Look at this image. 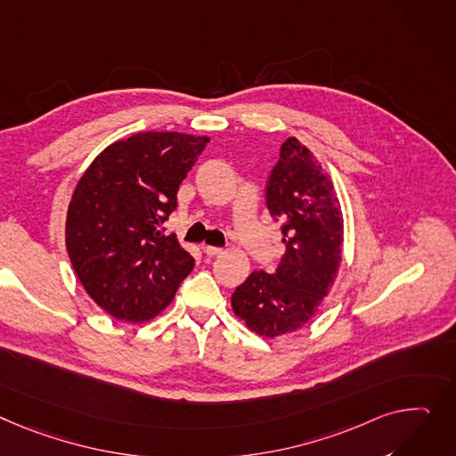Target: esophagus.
Returning a JSON list of instances; mask_svg holds the SVG:
<instances>
[{
  "label": "esophagus",
  "mask_w": 456,
  "mask_h": 456,
  "mask_svg": "<svg viewBox=\"0 0 456 456\" xmlns=\"http://www.w3.org/2000/svg\"><path fill=\"white\" fill-rule=\"evenodd\" d=\"M203 253H205L207 256H220V255H224V249H220V248H210V246H205V248H203Z\"/></svg>",
  "instance_id": "34e87169"
}]
</instances>
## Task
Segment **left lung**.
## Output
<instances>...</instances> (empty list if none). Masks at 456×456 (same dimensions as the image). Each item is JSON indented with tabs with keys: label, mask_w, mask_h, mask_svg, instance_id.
Wrapping results in <instances>:
<instances>
[{
	"label": "left lung",
	"mask_w": 456,
	"mask_h": 456,
	"mask_svg": "<svg viewBox=\"0 0 456 456\" xmlns=\"http://www.w3.org/2000/svg\"><path fill=\"white\" fill-rule=\"evenodd\" d=\"M265 200L284 224L286 253L275 275L253 271L234 289L231 306L256 336L275 339L317 315L338 279L345 225L330 174L297 137L282 144Z\"/></svg>",
	"instance_id": "left-lung-1"
}]
</instances>
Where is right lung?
<instances>
[{
    "label": "right lung",
    "instance_id": "right-lung-1",
    "mask_svg": "<svg viewBox=\"0 0 456 456\" xmlns=\"http://www.w3.org/2000/svg\"><path fill=\"white\" fill-rule=\"evenodd\" d=\"M210 139L179 132H139L106 146L73 191L66 249L77 277L118 321L159 315L194 267L163 224L177 191Z\"/></svg>",
    "mask_w": 456,
    "mask_h": 456
}]
</instances>
